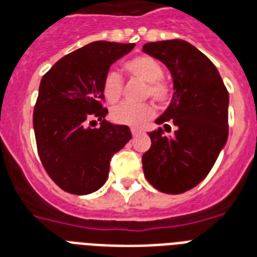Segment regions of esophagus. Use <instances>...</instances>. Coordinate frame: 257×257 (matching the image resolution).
<instances>
[{"label": "esophagus", "mask_w": 257, "mask_h": 257, "mask_svg": "<svg viewBox=\"0 0 257 257\" xmlns=\"http://www.w3.org/2000/svg\"><path fill=\"white\" fill-rule=\"evenodd\" d=\"M131 133H132V136H137V135H140L141 131L137 128H131Z\"/></svg>", "instance_id": "esophagus-1"}]
</instances>
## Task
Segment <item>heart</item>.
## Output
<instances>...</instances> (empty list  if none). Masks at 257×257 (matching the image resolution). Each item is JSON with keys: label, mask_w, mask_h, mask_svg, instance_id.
Masks as SVG:
<instances>
[{"label": "heart", "mask_w": 257, "mask_h": 257, "mask_svg": "<svg viewBox=\"0 0 257 257\" xmlns=\"http://www.w3.org/2000/svg\"><path fill=\"white\" fill-rule=\"evenodd\" d=\"M125 70L129 76L147 82L144 97H151L157 104H167L171 98V86L164 78V69L156 58L149 56L137 57L125 62ZM122 78L114 70L106 72L102 78V93L110 104H114L122 96ZM155 116L152 104H129L124 102L114 106L110 112V118L114 122L129 126H143Z\"/></svg>", "instance_id": "heart-1"}]
</instances>
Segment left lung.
I'll use <instances>...</instances> for the list:
<instances>
[{
	"instance_id": "left-lung-1",
	"label": "left lung",
	"mask_w": 257,
	"mask_h": 257,
	"mask_svg": "<svg viewBox=\"0 0 257 257\" xmlns=\"http://www.w3.org/2000/svg\"><path fill=\"white\" fill-rule=\"evenodd\" d=\"M143 50L164 62L173 77V98L156 122L177 126L173 137L161 128L149 133L143 169L156 189L179 195L203 181L227 143L228 90L211 60L189 42H149Z\"/></svg>"
}]
</instances>
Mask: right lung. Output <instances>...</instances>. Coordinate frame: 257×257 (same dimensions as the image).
I'll return each mask as SVG.
<instances>
[{
	"label": "right lung",
	"mask_w": 257,
	"mask_h": 257,
	"mask_svg": "<svg viewBox=\"0 0 257 257\" xmlns=\"http://www.w3.org/2000/svg\"><path fill=\"white\" fill-rule=\"evenodd\" d=\"M135 44L96 41L66 54L41 80L33 128L42 167L62 191L88 195L108 179L113 155L132 139L126 125L105 120L102 78ZM92 118L100 128H86Z\"/></svg>",
	"instance_id": "obj_1"
}]
</instances>
